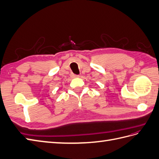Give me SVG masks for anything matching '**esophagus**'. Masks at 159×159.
I'll list each match as a JSON object with an SVG mask.
<instances>
[{"mask_svg": "<svg viewBox=\"0 0 159 159\" xmlns=\"http://www.w3.org/2000/svg\"><path fill=\"white\" fill-rule=\"evenodd\" d=\"M71 77H73V78H75V77H79L80 75H79L73 74V73H71Z\"/></svg>", "mask_w": 159, "mask_h": 159, "instance_id": "34e87169", "label": "esophagus"}]
</instances>
